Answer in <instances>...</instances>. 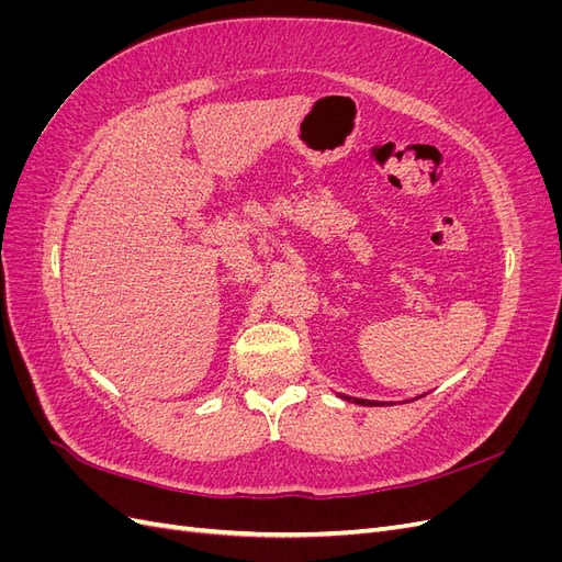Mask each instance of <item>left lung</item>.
Instances as JSON below:
<instances>
[{
    "mask_svg": "<svg viewBox=\"0 0 562 562\" xmlns=\"http://www.w3.org/2000/svg\"><path fill=\"white\" fill-rule=\"evenodd\" d=\"M339 398H345V401H349V403H359V405H380V403H375V401H363V398H351V396H339Z\"/></svg>",
    "mask_w": 562,
    "mask_h": 562,
    "instance_id": "8db88e82",
    "label": "left lung"
}]
</instances>
